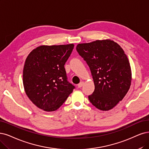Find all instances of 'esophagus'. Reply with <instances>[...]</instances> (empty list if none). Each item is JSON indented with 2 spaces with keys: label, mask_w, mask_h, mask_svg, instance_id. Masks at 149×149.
Segmentation results:
<instances>
[{
  "label": "esophagus",
  "mask_w": 149,
  "mask_h": 149,
  "mask_svg": "<svg viewBox=\"0 0 149 149\" xmlns=\"http://www.w3.org/2000/svg\"><path fill=\"white\" fill-rule=\"evenodd\" d=\"M84 81H81L79 84H78V87L79 88H81L82 86L84 85Z\"/></svg>",
  "instance_id": "esophagus-1"
}]
</instances>
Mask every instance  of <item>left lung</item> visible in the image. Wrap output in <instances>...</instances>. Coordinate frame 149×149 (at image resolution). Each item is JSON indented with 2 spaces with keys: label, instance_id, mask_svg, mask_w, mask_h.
I'll list each match as a JSON object with an SVG mask.
<instances>
[{
  "label": "left lung",
  "instance_id": "8db88e82",
  "mask_svg": "<svg viewBox=\"0 0 149 149\" xmlns=\"http://www.w3.org/2000/svg\"><path fill=\"white\" fill-rule=\"evenodd\" d=\"M76 49L88 65L94 81L90 101L101 111L112 109L123 100L131 85V67L123 49L111 40L80 43Z\"/></svg>",
  "mask_w": 149,
  "mask_h": 149
}]
</instances>
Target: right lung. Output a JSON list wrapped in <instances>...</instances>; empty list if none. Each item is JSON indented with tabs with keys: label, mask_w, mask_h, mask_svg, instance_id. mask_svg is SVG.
<instances>
[{
	"label": "right lung",
	"mask_w": 149,
	"mask_h": 149,
	"mask_svg": "<svg viewBox=\"0 0 149 149\" xmlns=\"http://www.w3.org/2000/svg\"><path fill=\"white\" fill-rule=\"evenodd\" d=\"M74 44L40 46L29 53L23 69V85L29 100L45 111L63 105L75 86L68 80L64 64Z\"/></svg>",
	"instance_id": "1"
}]
</instances>
